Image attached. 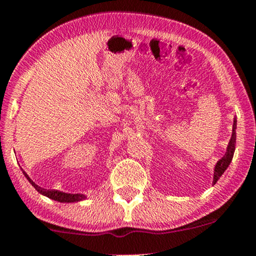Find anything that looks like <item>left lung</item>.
Listing matches in <instances>:
<instances>
[{
    "instance_id": "left-lung-1",
    "label": "left lung",
    "mask_w": 256,
    "mask_h": 256,
    "mask_svg": "<svg viewBox=\"0 0 256 256\" xmlns=\"http://www.w3.org/2000/svg\"><path fill=\"white\" fill-rule=\"evenodd\" d=\"M236 120L234 122V128H232V136L230 142H228V152L226 154L222 156L220 160L216 162V168H214V179H213V184H216L218 182V179L222 177V173L225 172V170L228 168V165H230L232 158H234V146H236Z\"/></svg>"
}]
</instances>
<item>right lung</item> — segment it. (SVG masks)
Masks as SVG:
<instances>
[{"mask_svg":"<svg viewBox=\"0 0 256 256\" xmlns=\"http://www.w3.org/2000/svg\"><path fill=\"white\" fill-rule=\"evenodd\" d=\"M25 177L28 178V180L30 182V183L34 185V189L37 190L38 192H40L42 195H46V198H52V200H55V201H58V202H77V201H82V200L86 198V196L84 195H80V194H66V192H58V190H46V189H43V188L38 186L34 183V182L31 180L30 178H28V176L24 172Z\"/></svg>","mask_w":256,"mask_h":256,"instance_id":"1","label":"right lung"}]
</instances>
